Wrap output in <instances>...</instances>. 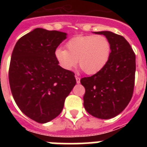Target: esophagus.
<instances>
[{
  "mask_svg": "<svg viewBox=\"0 0 147 147\" xmlns=\"http://www.w3.org/2000/svg\"><path fill=\"white\" fill-rule=\"evenodd\" d=\"M75 77H76V83H77V84L80 83V77H79V76H75Z\"/></svg>",
  "mask_w": 147,
  "mask_h": 147,
  "instance_id": "obj_1",
  "label": "esophagus"
}]
</instances>
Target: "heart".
Here are the masks:
<instances>
[{"instance_id":"heart-1","label":"heart","mask_w":147,"mask_h":147,"mask_svg":"<svg viewBox=\"0 0 147 147\" xmlns=\"http://www.w3.org/2000/svg\"><path fill=\"white\" fill-rule=\"evenodd\" d=\"M65 46L67 50L57 48L54 51V57L59 66L70 71L76 67L78 62L80 67L88 75L102 71L111 54L110 42L103 36H76L67 41Z\"/></svg>"}]
</instances>
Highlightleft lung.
<instances>
[{"label": "left lung", "mask_w": 147, "mask_h": 147, "mask_svg": "<svg viewBox=\"0 0 147 147\" xmlns=\"http://www.w3.org/2000/svg\"><path fill=\"white\" fill-rule=\"evenodd\" d=\"M93 33L105 35L110 42L111 54L102 71L80 80L85 88L84 107L94 117L110 119L121 113L132 98L136 55L121 35L109 31Z\"/></svg>", "instance_id": "8db88e82"}]
</instances>
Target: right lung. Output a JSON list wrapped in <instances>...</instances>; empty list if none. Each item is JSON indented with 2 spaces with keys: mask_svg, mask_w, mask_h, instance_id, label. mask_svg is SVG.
Here are the masks:
<instances>
[{
  "mask_svg": "<svg viewBox=\"0 0 147 147\" xmlns=\"http://www.w3.org/2000/svg\"><path fill=\"white\" fill-rule=\"evenodd\" d=\"M67 34L37 28L17 42L11 54L9 80L13 98L23 113L45 124L62 112L76 81L62 69L54 51Z\"/></svg>",
  "mask_w": 147,
  "mask_h": 147,
  "instance_id": "right-lung-1",
  "label": "right lung"
}]
</instances>
